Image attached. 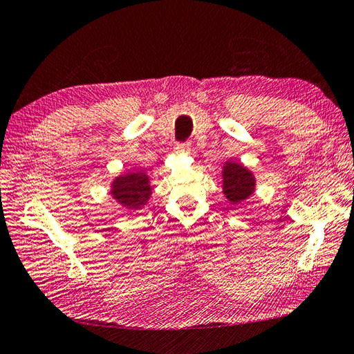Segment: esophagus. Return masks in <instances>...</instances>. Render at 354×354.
<instances>
[{"mask_svg": "<svg viewBox=\"0 0 354 354\" xmlns=\"http://www.w3.org/2000/svg\"><path fill=\"white\" fill-rule=\"evenodd\" d=\"M176 151L178 153H181V155H189L190 151H192V145L189 144V142H183V144H178V147H176Z\"/></svg>", "mask_w": 354, "mask_h": 354, "instance_id": "34e87169", "label": "esophagus"}]
</instances>
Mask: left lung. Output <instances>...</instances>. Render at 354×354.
Segmentation results:
<instances>
[{
    "label": "left lung",
    "instance_id": "left-lung-1",
    "mask_svg": "<svg viewBox=\"0 0 354 354\" xmlns=\"http://www.w3.org/2000/svg\"><path fill=\"white\" fill-rule=\"evenodd\" d=\"M256 178L244 164L227 161L223 167V192L228 203L239 205L254 193Z\"/></svg>",
    "mask_w": 354,
    "mask_h": 354
}]
</instances>
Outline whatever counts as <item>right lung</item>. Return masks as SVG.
<instances>
[{
    "mask_svg": "<svg viewBox=\"0 0 354 354\" xmlns=\"http://www.w3.org/2000/svg\"><path fill=\"white\" fill-rule=\"evenodd\" d=\"M110 195L124 209L140 210L147 204L151 195L150 178L142 170L124 173L110 184Z\"/></svg>",
    "mask_w": 354,
    "mask_h": 354,
    "instance_id": "right-lung-1",
    "label": "right lung"
}]
</instances>
